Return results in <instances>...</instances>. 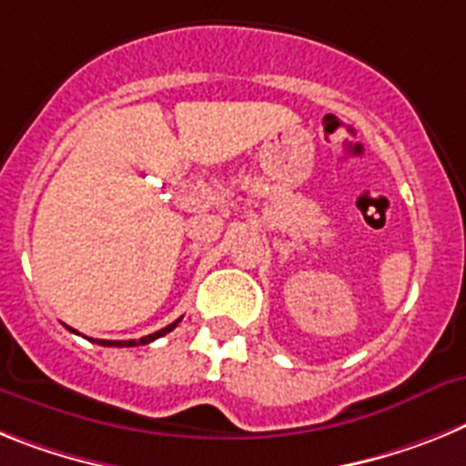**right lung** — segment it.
<instances>
[{
  "instance_id": "add662e5",
  "label": "right lung",
  "mask_w": 466,
  "mask_h": 466,
  "mask_svg": "<svg viewBox=\"0 0 466 466\" xmlns=\"http://www.w3.org/2000/svg\"><path fill=\"white\" fill-rule=\"evenodd\" d=\"M177 323H180V319H177V321H173V323H168L166 329L157 330V333H152V335H145V338H140V339H91V342H98V345H103V347H137V345H147V342H155L157 338H164L166 333H171V330L176 329ZM72 333H76V330H72Z\"/></svg>"
}]
</instances>
